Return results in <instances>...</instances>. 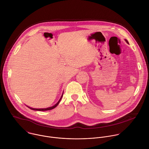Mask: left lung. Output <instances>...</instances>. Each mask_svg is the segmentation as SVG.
<instances>
[{"mask_svg":"<svg viewBox=\"0 0 149 149\" xmlns=\"http://www.w3.org/2000/svg\"><path fill=\"white\" fill-rule=\"evenodd\" d=\"M125 41L127 42V43H128V42H127V40H125Z\"/></svg>","mask_w":149,"mask_h":149,"instance_id":"obj_1","label":"left lung"}]
</instances>
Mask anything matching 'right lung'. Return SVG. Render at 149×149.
Returning <instances> with one entry per match:
<instances>
[{
  "instance_id": "obj_1",
  "label": "right lung",
  "mask_w": 149,
  "mask_h": 149,
  "mask_svg": "<svg viewBox=\"0 0 149 149\" xmlns=\"http://www.w3.org/2000/svg\"><path fill=\"white\" fill-rule=\"evenodd\" d=\"M62 96H63V94H62V95L61 96V98H60V100H59V101L55 105H54V106H52V107H49V108H39V109H37V108H30V107H28L27 106V107H29V108H30V109H33V110H35V111H48V110H51V109H54V108H55L58 104H59V102L61 101V98H62Z\"/></svg>"
}]
</instances>
